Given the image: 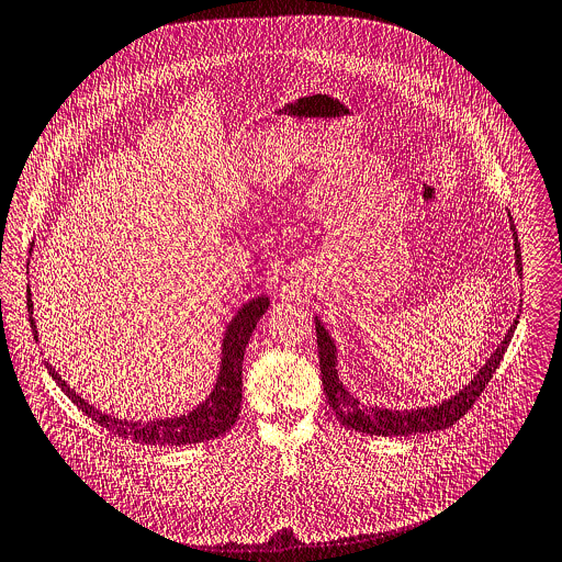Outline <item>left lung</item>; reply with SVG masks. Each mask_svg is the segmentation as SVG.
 <instances>
[{
    "label": "left lung",
    "instance_id": "1",
    "mask_svg": "<svg viewBox=\"0 0 562 562\" xmlns=\"http://www.w3.org/2000/svg\"><path fill=\"white\" fill-rule=\"evenodd\" d=\"M510 229L515 238V265L517 273L524 276V265H521V247L519 238L515 232V223L510 218ZM519 324V317L513 322L508 328L504 341L497 346V350L491 355V359L480 368V372L464 385L458 394L451 398L431 405V407H416V409H385V407H370L359 403L357 396L348 392V387L341 383L337 374V346L333 337L328 335L326 326L322 324L319 317H315V330H317V350H319V368H322V383H324V394L328 398V405L335 409L337 418L361 434L370 436H416V434H434L453 427L480 398L493 374L497 372L510 341L515 335V328Z\"/></svg>",
    "mask_w": 562,
    "mask_h": 562
}]
</instances>
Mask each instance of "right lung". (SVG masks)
Listing matches in <instances>:
<instances>
[{
    "label": "right lung",
    "instance_id": "1",
    "mask_svg": "<svg viewBox=\"0 0 562 562\" xmlns=\"http://www.w3.org/2000/svg\"><path fill=\"white\" fill-rule=\"evenodd\" d=\"M25 300H27V313H30V328H32L34 339H36L38 333H36V324H34V317H32L30 286L25 291ZM267 308H269V297L258 295V297L249 300L247 304H243L236 311V315L232 317V322H229V326L223 335L221 370H218L214 390L210 392V396L203 403H199L192 412L181 414V416L157 418V420H126V418L104 414V412L95 409L93 405H89L78 392H74L49 363H45V368H47L49 376L56 381V385L63 390V394L85 416H89L93 423H98L100 427H104L113 436H120V438L131 440L135 445L170 447V449L172 447H183V445L207 442V440H214V438L223 436L227 429H232L236 418H238L240 403H243V357H245V348H247V341H249L256 324L267 313Z\"/></svg>",
    "mask_w": 562,
    "mask_h": 562
}]
</instances>
